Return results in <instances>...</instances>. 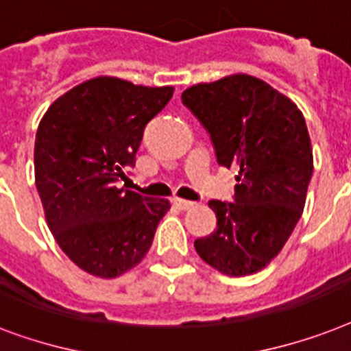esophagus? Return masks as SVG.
Listing matches in <instances>:
<instances>
[{"label": "esophagus", "instance_id": "esophagus-1", "mask_svg": "<svg viewBox=\"0 0 351 351\" xmlns=\"http://www.w3.org/2000/svg\"><path fill=\"white\" fill-rule=\"evenodd\" d=\"M172 203L176 204L179 210H190L193 206L192 201H186V199H179V197H173Z\"/></svg>", "mask_w": 351, "mask_h": 351}]
</instances>
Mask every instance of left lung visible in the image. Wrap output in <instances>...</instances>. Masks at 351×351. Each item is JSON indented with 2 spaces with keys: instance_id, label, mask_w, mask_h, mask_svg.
Returning <instances> with one entry per match:
<instances>
[{
  "instance_id": "8db88e82",
  "label": "left lung",
  "mask_w": 351,
  "mask_h": 351,
  "mask_svg": "<svg viewBox=\"0 0 351 351\" xmlns=\"http://www.w3.org/2000/svg\"><path fill=\"white\" fill-rule=\"evenodd\" d=\"M181 99L208 130L217 162L237 168L235 203L210 201L217 228L195 239V252L224 276H250L279 255L306 203L313 154L302 112L248 74L197 83Z\"/></svg>"
}]
</instances>
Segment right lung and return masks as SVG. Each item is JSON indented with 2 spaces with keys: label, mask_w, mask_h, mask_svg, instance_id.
<instances>
[{
  "label": "right lung",
  "mask_w": 351,
  "mask_h": 351,
  "mask_svg": "<svg viewBox=\"0 0 351 351\" xmlns=\"http://www.w3.org/2000/svg\"><path fill=\"white\" fill-rule=\"evenodd\" d=\"M173 86L134 85L114 75L80 83L39 121L34 176L56 243L81 270L114 279L150 250L168 199L117 189L147 123L165 108Z\"/></svg>",
  "instance_id": "obj_1"
}]
</instances>
